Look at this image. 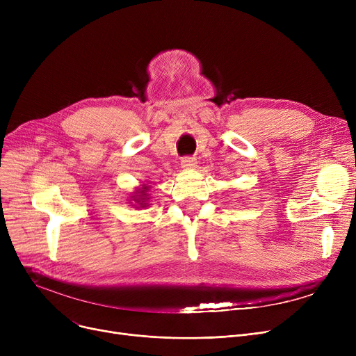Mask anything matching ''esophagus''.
Instances as JSON below:
<instances>
[{
  "label": "esophagus",
  "mask_w": 356,
  "mask_h": 356,
  "mask_svg": "<svg viewBox=\"0 0 356 356\" xmlns=\"http://www.w3.org/2000/svg\"><path fill=\"white\" fill-rule=\"evenodd\" d=\"M196 164H197V161L195 157H183L181 159L183 168H193V167H196Z\"/></svg>",
  "instance_id": "obj_1"
}]
</instances>
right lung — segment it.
I'll list each match as a JSON object with an SVG mask.
<instances>
[{"instance_id": "right-lung-1", "label": "right lung", "mask_w": 356, "mask_h": 356, "mask_svg": "<svg viewBox=\"0 0 356 356\" xmlns=\"http://www.w3.org/2000/svg\"><path fill=\"white\" fill-rule=\"evenodd\" d=\"M147 191H148V186H144V188H143V191H141V192H140V193H141V195H140V196H138V197H140V199H137V202H140L141 200H143V202L140 203V204H143V207H145V203H144V200H145V196H147V193H145V192H147Z\"/></svg>"}]
</instances>
